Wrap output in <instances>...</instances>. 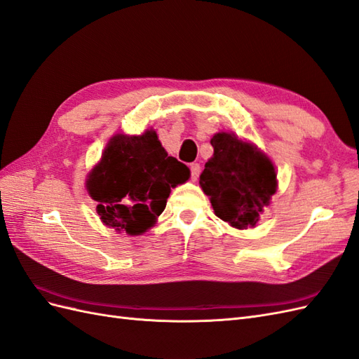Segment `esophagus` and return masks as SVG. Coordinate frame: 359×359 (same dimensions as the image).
I'll list each match as a JSON object with an SVG mask.
<instances>
[{
  "mask_svg": "<svg viewBox=\"0 0 359 359\" xmlns=\"http://www.w3.org/2000/svg\"><path fill=\"white\" fill-rule=\"evenodd\" d=\"M199 173H201L199 163H191V164H190V175H191V180H198V178H199Z\"/></svg>",
  "mask_w": 359,
  "mask_h": 359,
  "instance_id": "obj_1",
  "label": "esophagus"
}]
</instances>
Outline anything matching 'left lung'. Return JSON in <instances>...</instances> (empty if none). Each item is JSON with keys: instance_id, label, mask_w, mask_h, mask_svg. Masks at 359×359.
<instances>
[{"instance_id": "1", "label": "left lung", "mask_w": 359, "mask_h": 359, "mask_svg": "<svg viewBox=\"0 0 359 359\" xmlns=\"http://www.w3.org/2000/svg\"><path fill=\"white\" fill-rule=\"evenodd\" d=\"M211 147L215 154L205 163L199 184L210 196L212 210L234 228L255 226L276 191L273 164L234 134H215Z\"/></svg>"}]
</instances>
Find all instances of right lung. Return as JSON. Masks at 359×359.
Instances as JSON below:
<instances>
[{
	"label": "right lung",
	"mask_w": 359,
	"mask_h": 359,
	"mask_svg": "<svg viewBox=\"0 0 359 359\" xmlns=\"http://www.w3.org/2000/svg\"><path fill=\"white\" fill-rule=\"evenodd\" d=\"M189 177L186 164L169 157L151 130L113 137L90 173L87 190L100 202L96 211L105 225L139 236L166 208L170 189Z\"/></svg>",
	"instance_id": "1"
}]
</instances>
